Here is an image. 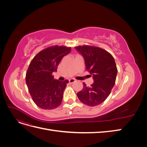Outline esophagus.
<instances>
[{
    "instance_id": "1",
    "label": "esophagus",
    "mask_w": 147,
    "mask_h": 147,
    "mask_svg": "<svg viewBox=\"0 0 147 147\" xmlns=\"http://www.w3.org/2000/svg\"><path fill=\"white\" fill-rule=\"evenodd\" d=\"M69 83L72 84V83H74L75 82V79H70L69 80Z\"/></svg>"
}]
</instances>
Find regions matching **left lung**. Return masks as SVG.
Wrapping results in <instances>:
<instances>
[{
  "mask_svg": "<svg viewBox=\"0 0 147 147\" xmlns=\"http://www.w3.org/2000/svg\"><path fill=\"white\" fill-rule=\"evenodd\" d=\"M82 55L86 70L92 75L94 83L77 93L79 100L87 105H98L107 98L115 85L118 72L116 64L112 55L99 47L89 45L75 47Z\"/></svg>",
  "mask_w": 147,
  "mask_h": 147,
  "instance_id": "left-lung-1",
  "label": "left lung"
}]
</instances>
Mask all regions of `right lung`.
Segmentation results:
<instances>
[{"mask_svg": "<svg viewBox=\"0 0 147 147\" xmlns=\"http://www.w3.org/2000/svg\"><path fill=\"white\" fill-rule=\"evenodd\" d=\"M70 51V47L52 46L39 52L31 61L26 82L32 100L38 107L51 110L61 104L69 81L55 80L52 74L56 72L61 59Z\"/></svg>", "mask_w": 147, "mask_h": 147, "instance_id": "add662e5", "label": "right lung"}]
</instances>
